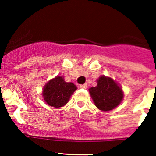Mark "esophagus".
<instances>
[{
  "label": "esophagus",
  "instance_id": "esophagus-1",
  "mask_svg": "<svg viewBox=\"0 0 156 156\" xmlns=\"http://www.w3.org/2000/svg\"><path fill=\"white\" fill-rule=\"evenodd\" d=\"M79 87L82 88V89H86V88L87 87V83H84V84H80Z\"/></svg>",
  "mask_w": 156,
  "mask_h": 156
}]
</instances>
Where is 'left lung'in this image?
I'll use <instances>...</instances> for the list:
<instances>
[{
	"label": "left lung",
	"instance_id": "1",
	"mask_svg": "<svg viewBox=\"0 0 156 156\" xmlns=\"http://www.w3.org/2000/svg\"><path fill=\"white\" fill-rule=\"evenodd\" d=\"M94 102L101 111H110L116 107L123 98L122 89L111 78L101 76L98 85L89 89Z\"/></svg>",
	"mask_w": 156,
	"mask_h": 156
}]
</instances>
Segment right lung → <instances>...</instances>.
Here are the masks:
<instances>
[{
  "label": "right lung",
  "instance_id": "obj_1",
  "mask_svg": "<svg viewBox=\"0 0 156 156\" xmlns=\"http://www.w3.org/2000/svg\"><path fill=\"white\" fill-rule=\"evenodd\" d=\"M76 87L73 83L65 82L62 76H56L44 86L43 96L47 104L55 108L62 107L69 100Z\"/></svg>",
  "mask_w": 156,
  "mask_h": 156
}]
</instances>
